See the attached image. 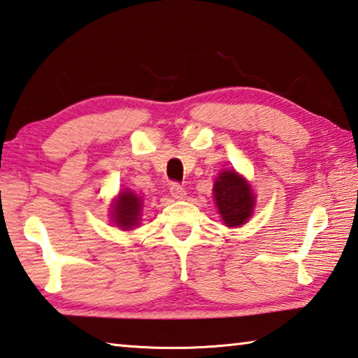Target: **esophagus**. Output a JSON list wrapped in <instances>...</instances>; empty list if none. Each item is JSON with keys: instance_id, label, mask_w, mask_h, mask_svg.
Listing matches in <instances>:
<instances>
[{"instance_id": "34e87169", "label": "esophagus", "mask_w": 358, "mask_h": 358, "mask_svg": "<svg viewBox=\"0 0 358 358\" xmlns=\"http://www.w3.org/2000/svg\"><path fill=\"white\" fill-rule=\"evenodd\" d=\"M171 194H172V197H173L175 200H183V199L186 197L185 187L181 186V185H178V183L171 185Z\"/></svg>"}]
</instances>
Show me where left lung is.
Returning <instances> with one entry per match:
<instances>
[{"label":"left lung","instance_id":"obj_1","mask_svg":"<svg viewBox=\"0 0 358 358\" xmlns=\"http://www.w3.org/2000/svg\"><path fill=\"white\" fill-rule=\"evenodd\" d=\"M213 191L220 217L227 227L238 229L249 220L255 208V194L252 192L249 181L235 169L219 173Z\"/></svg>","mask_w":358,"mask_h":358}]
</instances>
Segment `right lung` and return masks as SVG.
I'll return each instance as SVG.
<instances>
[{
    "label": "right lung",
    "mask_w": 358,
    "mask_h": 358,
    "mask_svg": "<svg viewBox=\"0 0 358 358\" xmlns=\"http://www.w3.org/2000/svg\"><path fill=\"white\" fill-rule=\"evenodd\" d=\"M144 201L131 191H122L111 208L113 222L122 230H133L141 222V213Z\"/></svg>",
    "instance_id": "add662e5"
}]
</instances>
